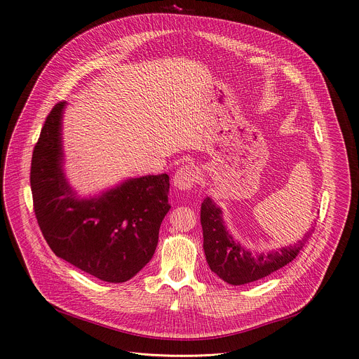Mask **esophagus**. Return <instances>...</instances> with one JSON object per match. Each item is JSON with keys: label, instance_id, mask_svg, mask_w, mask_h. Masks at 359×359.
Wrapping results in <instances>:
<instances>
[{"label": "esophagus", "instance_id": "obj_1", "mask_svg": "<svg viewBox=\"0 0 359 359\" xmlns=\"http://www.w3.org/2000/svg\"><path fill=\"white\" fill-rule=\"evenodd\" d=\"M196 173L189 165H183L176 172L175 177H173V183L177 189L180 190H190L195 184H196Z\"/></svg>", "mask_w": 359, "mask_h": 359}]
</instances>
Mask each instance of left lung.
Returning <instances> with one entry per match:
<instances>
[{"label": "left lung", "mask_w": 359, "mask_h": 359, "mask_svg": "<svg viewBox=\"0 0 359 359\" xmlns=\"http://www.w3.org/2000/svg\"><path fill=\"white\" fill-rule=\"evenodd\" d=\"M201 224L203 229V250L210 270L232 285L259 280L287 266L299 255L313 232L310 229L302 241L294 245L269 254L251 255V252L243 250L228 235L222 222L221 209L215 206L209 198L203 201L201 208Z\"/></svg>", "instance_id": "obj_1"}]
</instances>
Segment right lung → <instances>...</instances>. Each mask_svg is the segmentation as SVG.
Segmentation results:
<instances>
[{"mask_svg": "<svg viewBox=\"0 0 359 359\" xmlns=\"http://www.w3.org/2000/svg\"><path fill=\"white\" fill-rule=\"evenodd\" d=\"M63 107L57 102L46 116L33 150L30 184L37 224L50 250L72 266L102 281H128L156 251L170 209V179L142 176L100 198H72L60 167Z\"/></svg>", "mask_w": 359, "mask_h": 359, "instance_id": "1", "label": "right lung"}]
</instances>
